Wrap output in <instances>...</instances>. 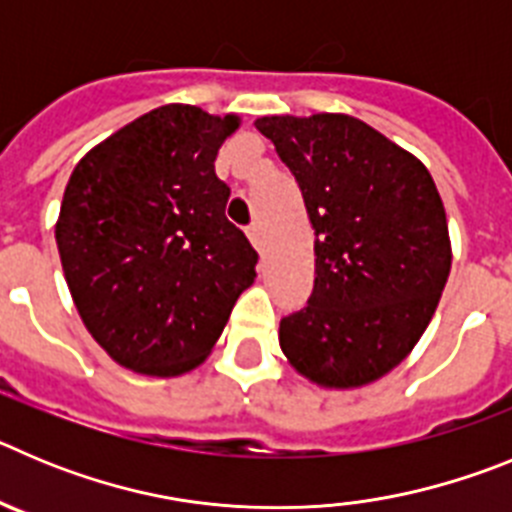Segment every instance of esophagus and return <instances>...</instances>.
Instances as JSON below:
<instances>
[{
    "mask_svg": "<svg viewBox=\"0 0 512 512\" xmlns=\"http://www.w3.org/2000/svg\"><path fill=\"white\" fill-rule=\"evenodd\" d=\"M246 235H248V241L253 243V248H256V251H261V248H264V235H261V225L259 223L248 225Z\"/></svg>",
    "mask_w": 512,
    "mask_h": 512,
    "instance_id": "1",
    "label": "esophagus"
}]
</instances>
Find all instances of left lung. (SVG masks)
Returning <instances> with one entry per match:
<instances>
[{
	"label": "left lung",
	"instance_id": "obj_1",
	"mask_svg": "<svg viewBox=\"0 0 512 512\" xmlns=\"http://www.w3.org/2000/svg\"><path fill=\"white\" fill-rule=\"evenodd\" d=\"M315 230V287L279 323L297 372L359 387L408 356L449 279L446 212L431 174L348 115L261 117Z\"/></svg>",
	"mask_w": 512,
	"mask_h": 512
}]
</instances>
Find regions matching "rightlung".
Segmentation results:
<instances>
[{
    "label": "right lung",
    "instance_id": "obj_1",
    "mask_svg": "<svg viewBox=\"0 0 512 512\" xmlns=\"http://www.w3.org/2000/svg\"><path fill=\"white\" fill-rule=\"evenodd\" d=\"M238 117L166 104L76 164L56 243L81 320L122 366L176 377L207 356L259 253L225 217L215 156Z\"/></svg>",
    "mask_w": 512,
    "mask_h": 512
}]
</instances>
